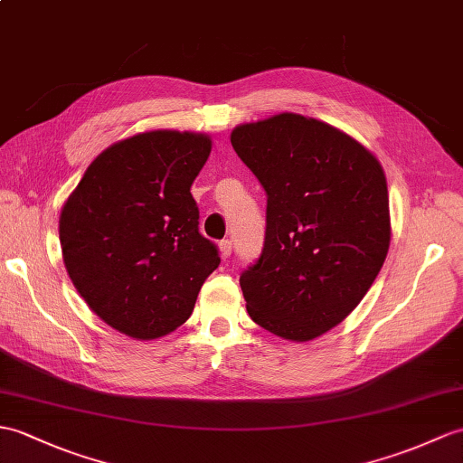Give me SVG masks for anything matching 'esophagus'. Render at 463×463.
Returning a JSON list of instances; mask_svg holds the SVG:
<instances>
[{"label": "esophagus", "mask_w": 463, "mask_h": 463, "mask_svg": "<svg viewBox=\"0 0 463 463\" xmlns=\"http://www.w3.org/2000/svg\"><path fill=\"white\" fill-rule=\"evenodd\" d=\"M219 252H221V256H222V260H227V258H229L231 252H232L231 241H221V242H219Z\"/></svg>", "instance_id": "obj_1"}]
</instances>
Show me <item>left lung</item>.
<instances>
[{"mask_svg":"<svg viewBox=\"0 0 463 463\" xmlns=\"http://www.w3.org/2000/svg\"><path fill=\"white\" fill-rule=\"evenodd\" d=\"M231 144L268 195L262 254L241 276L246 311L288 341L324 335L359 306L389 252L381 161L294 112L236 126Z\"/></svg>","mask_w":463,"mask_h":463,"instance_id":"8db88e82","label":"left lung"}]
</instances>
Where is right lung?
I'll list each match as a JSON object with an SVG mask.
<instances>
[{
    "mask_svg": "<svg viewBox=\"0 0 463 463\" xmlns=\"http://www.w3.org/2000/svg\"><path fill=\"white\" fill-rule=\"evenodd\" d=\"M211 136L149 130L106 147L86 167L59 217L62 262L104 324L152 341L189 319L219 266L199 234L191 185Z\"/></svg>",
    "mask_w": 463,
    "mask_h": 463,
    "instance_id": "right-lung-1",
    "label": "right lung"
}]
</instances>
